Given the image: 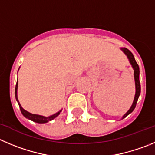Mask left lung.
Masks as SVG:
<instances>
[{"label":"left lung","mask_w":155,"mask_h":155,"mask_svg":"<svg viewBox=\"0 0 155 155\" xmlns=\"http://www.w3.org/2000/svg\"><path fill=\"white\" fill-rule=\"evenodd\" d=\"M123 52L125 53L126 56L128 57L129 60V62L132 64V68L134 69V78H135V98H134V101L132 103V107H130L129 110H128L127 113L123 116V119H124L125 117L128 116L129 114H130L134 110H135V107H136L137 101H138V99L139 97L140 93H141V85H140V81H139V67H138V64H137L136 61H135V58H134V55L132 54V53L129 51L128 48H120Z\"/></svg>","instance_id":"left-lung-1"}]
</instances>
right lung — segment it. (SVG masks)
<instances>
[{
	"mask_svg": "<svg viewBox=\"0 0 155 155\" xmlns=\"http://www.w3.org/2000/svg\"><path fill=\"white\" fill-rule=\"evenodd\" d=\"M17 87H18V82H17V84H16V87H15V97H16V100H17V103L19 104V107H20V111H21L22 114L23 115L24 117H26V119H29L30 120L33 121L35 123H48V121H51L52 119H54V118H56L58 115L60 114V113L61 112V110L60 111H58V113H54V114L51 115V116H48V117H45V116H40V115H36V114H32V113H29L27 112L26 110H25L23 107H21L20 105V102L18 101V98H17Z\"/></svg>",
	"mask_w": 155,
	"mask_h": 155,
	"instance_id": "add662e5",
	"label": "right lung"
}]
</instances>
